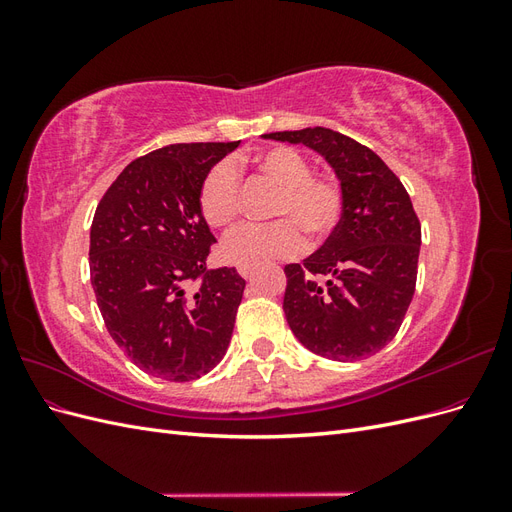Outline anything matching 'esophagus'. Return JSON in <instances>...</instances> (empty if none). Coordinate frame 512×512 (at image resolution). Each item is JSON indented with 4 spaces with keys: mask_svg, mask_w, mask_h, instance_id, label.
<instances>
[{
    "mask_svg": "<svg viewBox=\"0 0 512 512\" xmlns=\"http://www.w3.org/2000/svg\"><path fill=\"white\" fill-rule=\"evenodd\" d=\"M237 271H239L241 277H245V280H250V277L254 275V267L252 265H239Z\"/></svg>",
    "mask_w": 512,
    "mask_h": 512,
    "instance_id": "34e87169",
    "label": "esophagus"
}]
</instances>
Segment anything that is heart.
<instances>
[{"mask_svg":"<svg viewBox=\"0 0 512 512\" xmlns=\"http://www.w3.org/2000/svg\"><path fill=\"white\" fill-rule=\"evenodd\" d=\"M254 168L262 177L280 185L271 215L282 218L262 226H241L224 239L222 252L237 265H262L267 260L294 258L303 252L309 235L314 243L327 239L344 213V190L337 179L312 175V164L301 151L275 145L260 151ZM198 205L203 218L226 228L241 213V181L230 162L215 164L203 185Z\"/></svg>","mask_w":512,"mask_h":512,"instance_id":"obj_1","label":"heart"}]
</instances>
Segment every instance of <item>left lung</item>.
Returning a JSON list of instances; mask_svg holds the SVG:
<instances>
[{
  "label": "left lung",
  "instance_id": "obj_1",
  "mask_svg": "<svg viewBox=\"0 0 512 512\" xmlns=\"http://www.w3.org/2000/svg\"><path fill=\"white\" fill-rule=\"evenodd\" d=\"M331 164L344 213L320 250L286 265L284 314L299 342L331 361L380 352L397 335L416 286L421 222L412 200L369 147L329 128L271 132Z\"/></svg>",
  "mask_w": 512,
  "mask_h": 512
}]
</instances>
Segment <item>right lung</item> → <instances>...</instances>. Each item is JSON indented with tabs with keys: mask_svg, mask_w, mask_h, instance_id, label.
<instances>
[{
	"mask_svg": "<svg viewBox=\"0 0 512 512\" xmlns=\"http://www.w3.org/2000/svg\"><path fill=\"white\" fill-rule=\"evenodd\" d=\"M235 143H179L136 158L91 222V286L108 333L145 374L190 382L222 361L245 280L207 269L215 237L198 194Z\"/></svg>",
	"mask_w": 512,
	"mask_h": 512,
	"instance_id": "right-lung-1",
	"label": "right lung"
}]
</instances>
